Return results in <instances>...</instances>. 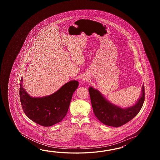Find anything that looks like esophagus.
Returning <instances> with one entry per match:
<instances>
[{"mask_svg": "<svg viewBox=\"0 0 160 160\" xmlns=\"http://www.w3.org/2000/svg\"><path fill=\"white\" fill-rule=\"evenodd\" d=\"M84 80H85V79H84Z\"/></svg>", "mask_w": 160, "mask_h": 160, "instance_id": "1", "label": "esophagus"}]
</instances>
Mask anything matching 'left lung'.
I'll use <instances>...</instances> for the list:
<instances>
[{
    "mask_svg": "<svg viewBox=\"0 0 160 160\" xmlns=\"http://www.w3.org/2000/svg\"><path fill=\"white\" fill-rule=\"evenodd\" d=\"M88 92L95 117L102 123L115 128L122 126L137 115L142 107L145 95L143 85L141 95L136 104L130 108L123 109L111 103L98 90L92 87L89 88Z\"/></svg>",
    "mask_w": 160,
    "mask_h": 160,
    "instance_id": "obj_1",
    "label": "left lung"
}]
</instances>
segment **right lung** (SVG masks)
Wrapping results in <instances>:
<instances>
[{
	"mask_svg": "<svg viewBox=\"0 0 160 160\" xmlns=\"http://www.w3.org/2000/svg\"><path fill=\"white\" fill-rule=\"evenodd\" d=\"M22 83V77L19 95L23 112L28 118L44 127L54 125L64 118L79 84L77 81L68 82L51 95L33 98L25 91Z\"/></svg>",
	"mask_w": 160,
	"mask_h": 160,
	"instance_id": "right-lung-1",
	"label": "right lung"
}]
</instances>
